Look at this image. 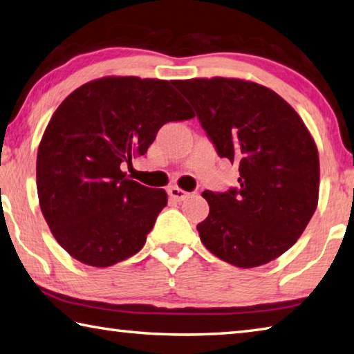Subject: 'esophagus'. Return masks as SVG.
I'll use <instances>...</instances> for the list:
<instances>
[{"label":"esophagus","instance_id":"34e87169","mask_svg":"<svg viewBox=\"0 0 354 354\" xmlns=\"http://www.w3.org/2000/svg\"><path fill=\"white\" fill-rule=\"evenodd\" d=\"M167 192H169V196L173 199V201H183V199L189 196L187 192L179 187H170Z\"/></svg>","mask_w":354,"mask_h":354}]
</instances>
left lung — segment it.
<instances>
[{
	"instance_id": "obj_1",
	"label": "left lung",
	"mask_w": 354,
	"mask_h": 354,
	"mask_svg": "<svg viewBox=\"0 0 354 354\" xmlns=\"http://www.w3.org/2000/svg\"><path fill=\"white\" fill-rule=\"evenodd\" d=\"M220 158L239 165L236 187L203 192L196 226L212 254L239 268L266 265L294 246L319 198V155L300 115L277 93L240 79L173 80Z\"/></svg>"
}]
</instances>
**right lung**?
<instances>
[{"instance_id":"right-lung-1","label":"right lung","mask_w":354,"mask_h":354,"mask_svg":"<svg viewBox=\"0 0 354 354\" xmlns=\"http://www.w3.org/2000/svg\"><path fill=\"white\" fill-rule=\"evenodd\" d=\"M194 113L170 82L104 77L71 93L44 130L37 155V190L50 232L75 260L106 268L144 248L162 189L120 170L142 156L167 122Z\"/></svg>"}]
</instances>
